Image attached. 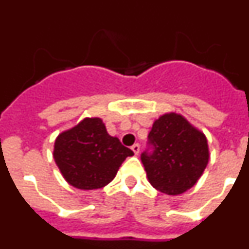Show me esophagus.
<instances>
[{
  "instance_id": "esophagus-1",
  "label": "esophagus",
  "mask_w": 249,
  "mask_h": 249,
  "mask_svg": "<svg viewBox=\"0 0 249 249\" xmlns=\"http://www.w3.org/2000/svg\"><path fill=\"white\" fill-rule=\"evenodd\" d=\"M131 149L133 152H135V155H138V153H140V144L135 143V144H133V146L131 147Z\"/></svg>"
}]
</instances>
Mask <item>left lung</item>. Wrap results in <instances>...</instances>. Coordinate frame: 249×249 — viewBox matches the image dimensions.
Returning <instances> with one entry per match:
<instances>
[{
  "label": "left lung",
  "instance_id": "1",
  "mask_svg": "<svg viewBox=\"0 0 249 249\" xmlns=\"http://www.w3.org/2000/svg\"><path fill=\"white\" fill-rule=\"evenodd\" d=\"M152 153L141 160L152 186L166 195H181L197 183L210 160L203 132L183 116L171 112L153 122L148 135Z\"/></svg>",
  "mask_w": 249,
  "mask_h": 249
}]
</instances>
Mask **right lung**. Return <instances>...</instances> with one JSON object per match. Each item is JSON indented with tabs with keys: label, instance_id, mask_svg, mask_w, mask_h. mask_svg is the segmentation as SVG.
Returning a JSON list of instances; mask_svg holds the SVG:
<instances>
[{
	"label": "right lung",
	"instance_id": "right-lung-1",
	"mask_svg": "<svg viewBox=\"0 0 249 249\" xmlns=\"http://www.w3.org/2000/svg\"><path fill=\"white\" fill-rule=\"evenodd\" d=\"M133 152L107 133L101 118H85L54 141L53 158L63 178L78 190L102 188Z\"/></svg>",
	"mask_w": 249,
	"mask_h": 249
}]
</instances>
